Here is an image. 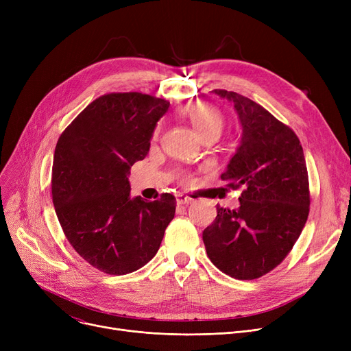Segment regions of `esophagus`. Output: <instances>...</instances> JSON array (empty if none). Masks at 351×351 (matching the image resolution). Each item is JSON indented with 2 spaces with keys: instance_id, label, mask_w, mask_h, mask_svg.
Wrapping results in <instances>:
<instances>
[{
  "instance_id": "esophagus-1",
  "label": "esophagus",
  "mask_w": 351,
  "mask_h": 351,
  "mask_svg": "<svg viewBox=\"0 0 351 351\" xmlns=\"http://www.w3.org/2000/svg\"><path fill=\"white\" fill-rule=\"evenodd\" d=\"M176 204L178 205H192L193 204V199L186 196V195H182L180 193V195L176 196Z\"/></svg>"
}]
</instances>
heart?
<instances>
[{
  "mask_svg": "<svg viewBox=\"0 0 351 351\" xmlns=\"http://www.w3.org/2000/svg\"><path fill=\"white\" fill-rule=\"evenodd\" d=\"M186 114L200 139L209 135L219 136L225 126V119L220 110L208 104L193 105L188 108Z\"/></svg>",
  "mask_w": 351,
  "mask_h": 351,
  "instance_id": "obj_1",
  "label": "heart"
}]
</instances>
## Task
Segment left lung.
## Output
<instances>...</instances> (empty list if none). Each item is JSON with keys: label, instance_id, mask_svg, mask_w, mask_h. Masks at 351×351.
Returning a JSON list of instances; mask_svg holds the SVG:
<instances>
[{"label": "left lung", "instance_id": "left-lung-1", "mask_svg": "<svg viewBox=\"0 0 351 351\" xmlns=\"http://www.w3.org/2000/svg\"><path fill=\"white\" fill-rule=\"evenodd\" d=\"M212 92L233 104L242 125L241 145L220 178L243 192L237 209L216 206L204 243L219 270L252 280L283 262L306 225V159L298 135L262 105L232 90Z\"/></svg>", "mask_w": 351, "mask_h": 351}]
</instances>
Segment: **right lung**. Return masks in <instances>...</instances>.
<instances>
[{
    "instance_id": "obj_1",
    "label": "right lung",
    "mask_w": 351,
    "mask_h": 351,
    "mask_svg": "<svg viewBox=\"0 0 351 351\" xmlns=\"http://www.w3.org/2000/svg\"><path fill=\"white\" fill-rule=\"evenodd\" d=\"M169 102L141 92L106 94L68 125L55 146L52 202L71 246L106 274L149 262L175 216L176 199L131 197L129 173L151 147Z\"/></svg>"
}]
</instances>
